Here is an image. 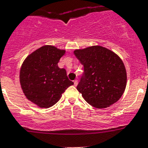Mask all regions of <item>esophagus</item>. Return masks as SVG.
I'll use <instances>...</instances> for the list:
<instances>
[{
  "instance_id": "obj_1",
  "label": "esophagus",
  "mask_w": 148,
  "mask_h": 148,
  "mask_svg": "<svg viewBox=\"0 0 148 148\" xmlns=\"http://www.w3.org/2000/svg\"><path fill=\"white\" fill-rule=\"evenodd\" d=\"M74 85H75V86L78 85V81H77V80L74 81Z\"/></svg>"
}]
</instances>
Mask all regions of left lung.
I'll return each mask as SVG.
<instances>
[{
	"label": "left lung",
	"mask_w": 148,
	"mask_h": 148,
	"mask_svg": "<svg viewBox=\"0 0 148 148\" xmlns=\"http://www.w3.org/2000/svg\"><path fill=\"white\" fill-rule=\"evenodd\" d=\"M84 73L77 90L88 104L105 108L119 100L127 85V72L118 55L101 46L75 49Z\"/></svg>",
	"instance_id": "obj_1"
}]
</instances>
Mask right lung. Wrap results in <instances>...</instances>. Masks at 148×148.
I'll return each instance as SVG.
<instances>
[{
    "mask_svg": "<svg viewBox=\"0 0 148 148\" xmlns=\"http://www.w3.org/2000/svg\"><path fill=\"white\" fill-rule=\"evenodd\" d=\"M64 49L45 45L29 55L20 70V84L26 98L40 108L58 102L66 89L73 85L65 69L58 67Z\"/></svg>",
    "mask_w": 148,
    "mask_h": 148,
    "instance_id": "right-lung-1",
    "label": "right lung"
}]
</instances>
